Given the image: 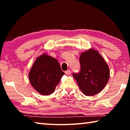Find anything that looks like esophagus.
Returning <instances> with one entry per match:
<instances>
[{"mask_svg":"<svg viewBox=\"0 0 130 130\" xmlns=\"http://www.w3.org/2000/svg\"><path fill=\"white\" fill-rule=\"evenodd\" d=\"M65 73L67 74V75H69L71 73V71H70V70H67V71L65 72Z\"/></svg>","mask_w":130,"mask_h":130,"instance_id":"1","label":"esophagus"}]
</instances>
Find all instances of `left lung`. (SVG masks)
<instances>
[{"label": "left lung", "mask_w": 130, "mask_h": 130, "mask_svg": "<svg viewBox=\"0 0 130 130\" xmlns=\"http://www.w3.org/2000/svg\"><path fill=\"white\" fill-rule=\"evenodd\" d=\"M80 63V72L73 73L80 89L87 96L99 93L109 80L108 66L98 52L93 49L81 53Z\"/></svg>", "instance_id": "left-lung-1"}]
</instances>
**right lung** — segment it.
Listing matches in <instances>:
<instances>
[{
	"instance_id": "right-lung-1",
	"label": "right lung",
	"mask_w": 130,
	"mask_h": 130,
	"mask_svg": "<svg viewBox=\"0 0 130 130\" xmlns=\"http://www.w3.org/2000/svg\"><path fill=\"white\" fill-rule=\"evenodd\" d=\"M64 72L58 61L47 54H43L35 61L28 77L34 88L43 95L53 93Z\"/></svg>"
}]
</instances>
